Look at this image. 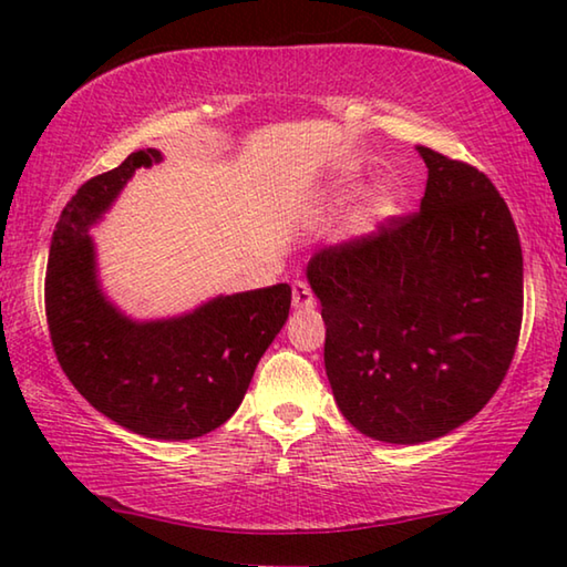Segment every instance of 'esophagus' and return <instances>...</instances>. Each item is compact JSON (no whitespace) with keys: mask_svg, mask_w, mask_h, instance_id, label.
<instances>
[{"mask_svg":"<svg viewBox=\"0 0 567 567\" xmlns=\"http://www.w3.org/2000/svg\"><path fill=\"white\" fill-rule=\"evenodd\" d=\"M292 305L297 307V310H312L315 305H318V300H315V295L310 290V285L297 280L292 285Z\"/></svg>","mask_w":567,"mask_h":567,"instance_id":"1","label":"esophagus"}]
</instances>
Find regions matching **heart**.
Instances as JSON below:
<instances>
[{
	"instance_id": "obj_1",
	"label": "heart",
	"mask_w": 567,
	"mask_h": 567,
	"mask_svg": "<svg viewBox=\"0 0 567 567\" xmlns=\"http://www.w3.org/2000/svg\"><path fill=\"white\" fill-rule=\"evenodd\" d=\"M350 189V182H338V187H334V197H344ZM392 209H395V192H392L388 185H378L372 187L368 195L362 199V215L368 219H380V217H388L392 215Z\"/></svg>"
}]
</instances>
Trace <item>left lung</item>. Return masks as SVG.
I'll list each match as a JSON object with an SVG mask.
<instances>
[{"mask_svg":"<svg viewBox=\"0 0 567 567\" xmlns=\"http://www.w3.org/2000/svg\"><path fill=\"white\" fill-rule=\"evenodd\" d=\"M417 152L427 165L417 213L307 262L338 408L362 435L395 445L475 417L523 322V249L501 192L465 162Z\"/></svg>","mask_w":567,"mask_h":567,"instance_id":"8db88e82","label":"left lung"}]
</instances>
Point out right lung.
Instances as JSON below:
<instances>
[{"instance_id": "1", "label": "right lung", "mask_w": 567, "mask_h": 567, "mask_svg": "<svg viewBox=\"0 0 567 567\" xmlns=\"http://www.w3.org/2000/svg\"><path fill=\"white\" fill-rule=\"evenodd\" d=\"M162 162L140 150L84 182L52 235L44 307L52 348L80 395L152 440H192L235 415L265 350L290 315V285L219 295L167 320H132L104 297L90 227L134 169Z\"/></svg>"}]
</instances>
